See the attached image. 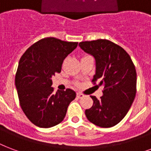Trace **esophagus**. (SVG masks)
<instances>
[{
  "label": "esophagus",
  "instance_id": "34e87169",
  "mask_svg": "<svg viewBox=\"0 0 151 151\" xmlns=\"http://www.w3.org/2000/svg\"><path fill=\"white\" fill-rule=\"evenodd\" d=\"M77 97H78V98H79V99L83 98L84 94H82L81 93H77Z\"/></svg>",
  "mask_w": 151,
  "mask_h": 151
}]
</instances>
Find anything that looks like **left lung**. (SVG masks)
I'll use <instances>...</instances> for the list:
<instances>
[{
	"label": "left lung",
	"instance_id": "left-lung-1",
	"mask_svg": "<svg viewBox=\"0 0 151 151\" xmlns=\"http://www.w3.org/2000/svg\"><path fill=\"white\" fill-rule=\"evenodd\" d=\"M79 47L94 57L93 81L104 86L101 98L91 96L93 104L86 110V117L101 127L115 126L129 111L136 94V70L132 58L121 47L107 40L81 42Z\"/></svg>",
	"mask_w": 151,
	"mask_h": 151
}]
</instances>
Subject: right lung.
<instances>
[{
	"instance_id": "right-lung-1",
	"label": "right lung",
	"mask_w": 151,
	"mask_h": 151,
	"mask_svg": "<svg viewBox=\"0 0 151 151\" xmlns=\"http://www.w3.org/2000/svg\"><path fill=\"white\" fill-rule=\"evenodd\" d=\"M77 42L44 38L22 55L15 83L20 106L35 126L48 128L60 124L69 104L76 97L70 88L54 93L51 78L60 73L64 59L77 47Z\"/></svg>"
}]
</instances>
